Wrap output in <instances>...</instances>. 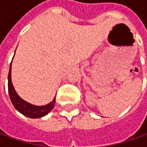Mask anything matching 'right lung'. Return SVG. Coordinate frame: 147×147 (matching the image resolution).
<instances>
[{
  "label": "right lung",
  "mask_w": 147,
  "mask_h": 147,
  "mask_svg": "<svg viewBox=\"0 0 147 147\" xmlns=\"http://www.w3.org/2000/svg\"><path fill=\"white\" fill-rule=\"evenodd\" d=\"M8 92L10 100L14 108L22 115L27 116L28 118L37 119V118H41V117L47 115L49 112L51 111L55 106V97L49 104L46 105H41V106L30 104L21 98L15 92L12 81H11V64L9 65L8 75Z\"/></svg>",
  "instance_id": "add662e5"
}]
</instances>
